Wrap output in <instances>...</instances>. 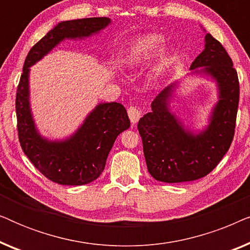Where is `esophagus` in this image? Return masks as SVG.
I'll return each mask as SVG.
<instances>
[{
    "instance_id": "obj_1",
    "label": "esophagus",
    "mask_w": 250,
    "mask_h": 250,
    "mask_svg": "<svg viewBox=\"0 0 250 250\" xmlns=\"http://www.w3.org/2000/svg\"><path fill=\"white\" fill-rule=\"evenodd\" d=\"M127 114H128L129 121H131L133 125H135L136 123L139 122V119L141 118V111H140L136 107H129L127 109Z\"/></svg>"
}]
</instances>
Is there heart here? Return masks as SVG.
Segmentation results:
<instances>
[{"label":"heart","instance_id":"b5f03b06","mask_svg":"<svg viewBox=\"0 0 250 250\" xmlns=\"http://www.w3.org/2000/svg\"><path fill=\"white\" fill-rule=\"evenodd\" d=\"M164 42V37L157 34H148L141 36L129 44L125 51L123 64L128 69L141 66L148 61L153 54L157 52ZM174 58V51L170 47H164L160 50L157 58L156 64V76H159L164 70L169 66Z\"/></svg>","mask_w":250,"mask_h":250}]
</instances>
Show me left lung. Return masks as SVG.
Listing matches in <instances>:
<instances>
[{
    "label": "left lung",
    "instance_id": "obj_1",
    "mask_svg": "<svg viewBox=\"0 0 250 250\" xmlns=\"http://www.w3.org/2000/svg\"><path fill=\"white\" fill-rule=\"evenodd\" d=\"M204 32L206 30L203 29ZM190 74L214 82L217 101L208 123L196 129L173 111L181 81L166 86L151 102V111L139 121L146 167L153 179L166 183L194 181L210 173L230 148L239 104L238 74L223 45L205 35L204 51Z\"/></svg>",
    "mask_w": 250,
    "mask_h": 250
}]
</instances>
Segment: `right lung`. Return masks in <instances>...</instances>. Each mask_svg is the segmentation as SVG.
Returning <instances> with one entry per match:
<instances>
[{
    "mask_svg": "<svg viewBox=\"0 0 250 250\" xmlns=\"http://www.w3.org/2000/svg\"><path fill=\"white\" fill-rule=\"evenodd\" d=\"M110 18H85L60 21L39 41L26 57L17 88L16 112L20 146L33 165L47 179L62 186H83L104 172L115 140L129 126L127 111L118 102H100L80 127L64 139L51 140L37 128L30 107V67L66 40L98 35Z\"/></svg>",
    "mask_w": 250,
    "mask_h": 250,
    "instance_id": "add662e5",
    "label": "right lung"
}]
</instances>
